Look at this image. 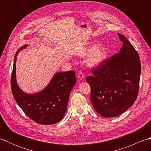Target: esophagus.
<instances>
[{"instance_id":"esophagus-1","label":"esophagus","mask_w":151,"mask_h":151,"mask_svg":"<svg viewBox=\"0 0 151 151\" xmlns=\"http://www.w3.org/2000/svg\"><path fill=\"white\" fill-rule=\"evenodd\" d=\"M78 78H79V79H81V80H82V79H83L84 78V73H83V72L82 71H81V70H80V71L78 72Z\"/></svg>"}]
</instances>
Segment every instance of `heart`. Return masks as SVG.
<instances>
[{"label":"heart","mask_w":151,"mask_h":151,"mask_svg":"<svg viewBox=\"0 0 151 151\" xmlns=\"http://www.w3.org/2000/svg\"><path fill=\"white\" fill-rule=\"evenodd\" d=\"M90 54L91 55L88 59L89 65L92 67L99 66L106 58L108 50L103 45L98 46L97 45H93L89 46L84 52L85 56Z\"/></svg>","instance_id":"obj_1"}]
</instances>
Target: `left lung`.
<instances>
[{
  "mask_svg": "<svg viewBox=\"0 0 151 151\" xmlns=\"http://www.w3.org/2000/svg\"><path fill=\"white\" fill-rule=\"evenodd\" d=\"M123 46L119 52L92 69L86 81L90 86V100L104 117H114L136 101L139 90L141 63L138 53L124 35L117 34Z\"/></svg>",
  "mask_w": 151,
  "mask_h": 151,
  "instance_id": "8db88e82",
  "label": "left lung"
}]
</instances>
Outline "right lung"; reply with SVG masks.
Returning <instances> with one entry per match:
<instances>
[{"mask_svg": "<svg viewBox=\"0 0 151 151\" xmlns=\"http://www.w3.org/2000/svg\"><path fill=\"white\" fill-rule=\"evenodd\" d=\"M24 45L16 53L11 76V87L15 100L27 116L40 124L50 125L58 123L66 112L70 93L76 82L73 70L58 72L45 88L34 94H27L18 86L16 81V61L19 51L25 49Z\"/></svg>", "mask_w": 151, "mask_h": 151, "instance_id": "right-lung-1", "label": "right lung"}]
</instances>
